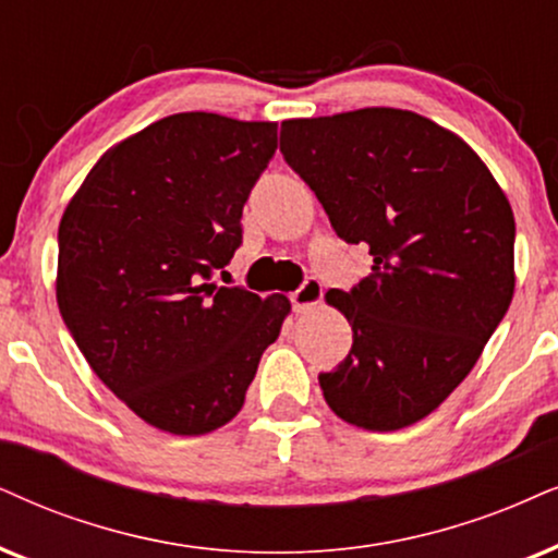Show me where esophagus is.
I'll return each mask as SVG.
<instances>
[{
    "label": "esophagus",
    "instance_id": "34e87169",
    "mask_svg": "<svg viewBox=\"0 0 558 558\" xmlns=\"http://www.w3.org/2000/svg\"><path fill=\"white\" fill-rule=\"evenodd\" d=\"M322 295H324V291H322L319 280L306 278V280H303V286L299 288V291L291 293V303H293L295 312L303 314V312H308V308L319 306Z\"/></svg>",
    "mask_w": 558,
    "mask_h": 558
}]
</instances>
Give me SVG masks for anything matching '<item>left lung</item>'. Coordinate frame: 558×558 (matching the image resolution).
<instances>
[{
  "mask_svg": "<svg viewBox=\"0 0 558 558\" xmlns=\"http://www.w3.org/2000/svg\"><path fill=\"white\" fill-rule=\"evenodd\" d=\"M280 151L371 275L327 293L352 327L322 373L337 417L371 433L425 420L474 368L514 293L510 201L453 131L412 110L363 108L280 125Z\"/></svg>",
  "mask_w": 558,
  "mask_h": 558,
  "instance_id": "obj_1",
  "label": "left lung"
}]
</instances>
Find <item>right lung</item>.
Segmentation results:
<instances>
[{
  "label": "right lung",
  "mask_w": 558,
  "mask_h": 558,
  "mask_svg": "<svg viewBox=\"0 0 558 558\" xmlns=\"http://www.w3.org/2000/svg\"><path fill=\"white\" fill-rule=\"evenodd\" d=\"M278 123L178 112L97 159L59 223L56 301L76 348L146 425L206 435L239 414L291 301L216 286Z\"/></svg>",
  "instance_id": "1"
}]
</instances>
